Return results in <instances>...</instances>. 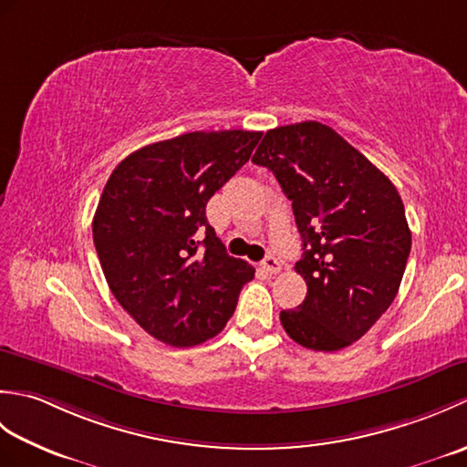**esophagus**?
<instances>
[{"instance_id":"obj_1","label":"esophagus","mask_w":467,"mask_h":467,"mask_svg":"<svg viewBox=\"0 0 467 467\" xmlns=\"http://www.w3.org/2000/svg\"><path fill=\"white\" fill-rule=\"evenodd\" d=\"M263 269L266 271V273H271V275H276L281 271V261L276 259V256H273V254H269L266 256V259L263 261Z\"/></svg>"}]
</instances>
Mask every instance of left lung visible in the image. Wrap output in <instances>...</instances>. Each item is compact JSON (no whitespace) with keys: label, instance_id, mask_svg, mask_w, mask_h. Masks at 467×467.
I'll return each instance as SVG.
<instances>
[{"label":"left lung","instance_id":"8db88e82","mask_svg":"<svg viewBox=\"0 0 467 467\" xmlns=\"http://www.w3.org/2000/svg\"><path fill=\"white\" fill-rule=\"evenodd\" d=\"M253 162L269 168L293 202L306 283L296 309L281 311L295 343L339 351L371 329L400 291L411 231L398 188L321 122L265 134Z\"/></svg>","mask_w":467,"mask_h":467}]
</instances>
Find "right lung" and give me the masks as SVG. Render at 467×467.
<instances>
[{
	"label": "right lung",
	"mask_w": 467,
	"mask_h": 467,
	"mask_svg": "<svg viewBox=\"0 0 467 467\" xmlns=\"http://www.w3.org/2000/svg\"><path fill=\"white\" fill-rule=\"evenodd\" d=\"M261 132H188L126 156L108 178L92 234L122 309L172 347L201 345L231 319L254 269L228 256L206 202L249 161Z\"/></svg>",
	"instance_id": "add662e5"
}]
</instances>
